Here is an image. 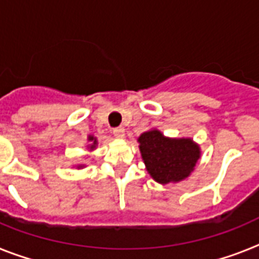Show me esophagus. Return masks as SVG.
Instances as JSON below:
<instances>
[{
	"label": "esophagus",
	"instance_id": "1",
	"mask_svg": "<svg viewBox=\"0 0 259 259\" xmlns=\"http://www.w3.org/2000/svg\"><path fill=\"white\" fill-rule=\"evenodd\" d=\"M113 134L117 138H123L125 137V129L123 127H115V129H113Z\"/></svg>",
	"mask_w": 259,
	"mask_h": 259
}]
</instances>
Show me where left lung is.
I'll list each match as a JSON object with an SVG mask.
<instances>
[{
  "label": "left lung",
  "mask_w": 259,
  "mask_h": 259,
  "mask_svg": "<svg viewBox=\"0 0 259 259\" xmlns=\"http://www.w3.org/2000/svg\"><path fill=\"white\" fill-rule=\"evenodd\" d=\"M146 170L160 184L177 183L193 172L200 148L191 138H169L157 129L138 137Z\"/></svg>",
  "instance_id": "8db88e82"
}]
</instances>
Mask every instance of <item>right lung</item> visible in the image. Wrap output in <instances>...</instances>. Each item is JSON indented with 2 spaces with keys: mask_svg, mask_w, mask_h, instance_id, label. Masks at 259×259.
<instances>
[{
  "mask_svg": "<svg viewBox=\"0 0 259 259\" xmlns=\"http://www.w3.org/2000/svg\"><path fill=\"white\" fill-rule=\"evenodd\" d=\"M90 141V145H89V149L90 150H94L95 149V146H97L98 141H97V138L94 137V136H89V138H87ZM83 165H78V168H82Z\"/></svg>",
  "mask_w": 259,
  "mask_h": 259,
  "instance_id": "obj_1",
  "label": "right lung"
}]
</instances>
